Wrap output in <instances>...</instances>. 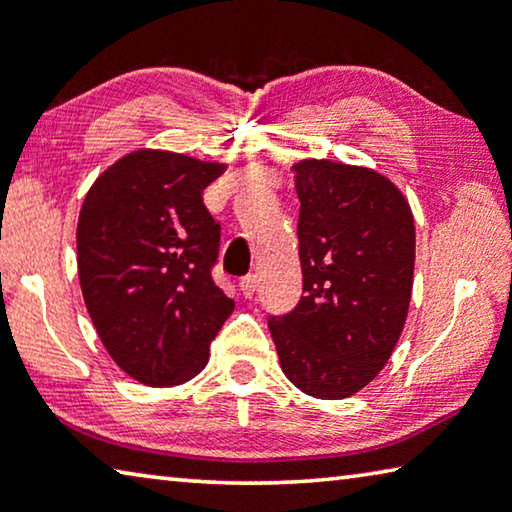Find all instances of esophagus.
Instances as JSON below:
<instances>
[{"instance_id": "esophagus-1", "label": "esophagus", "mask_w": 512, "mask_h": 512, "mask_svg": "<svg viewBox=\"0 0 512 512\" xmlns=\"http://www.w3.org/2000/svg\"><path fill=\"white\" fill-rule=\"evenodd\" d=\"M239 287H241L243 298H253V294L257 291V275H246V278H241Z\"/></svg>"}]
</instances>
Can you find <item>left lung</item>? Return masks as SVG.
Returning <instances> with one entry per match:
<instances>
[{"instance_id":"8db88e82","label":"left lung","mask_w":512,"mask_h":512,"mask_svg":"<svg viewBox=\"0 0 512 512\" xmlns=\"http://www.w3.org/2000/svg\"><path fill=\"white\" fill-rule=\"evenodd\" d=\"M296 310L269 319L280 367L314 399H348L399 342L415 273V218L399 186L373 168L300 159Z\"/></svg>"}]
</instances>
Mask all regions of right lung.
Wrapping results in <instances>:
<instances>
[{
  "mask_svg": "<svg viewBox=\"0 0 512 512\" xmlns=\"http://www.w3.org/2000/svg\"><path fill=\"white\" fill-rule=\"evenodd\" d=\"M227 166L141 148L100 173L77 221L86 310L111 360L148 387L205 369L234 310L212 280L221 225L202 191Z\"/></svg>",
  "mask_w": 512,
  "mask_h": 512,
  "instance_id": "right-lung-1",
  "label": "right lung"
}]
</instances>
